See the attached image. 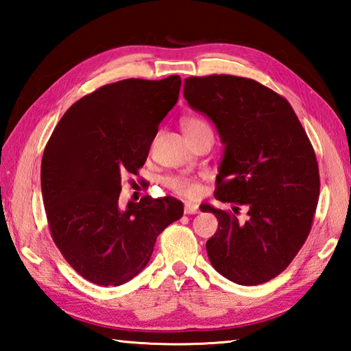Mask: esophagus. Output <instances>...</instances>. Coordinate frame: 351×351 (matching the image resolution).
Wrapping results in <instances>:
<instances>
[{
  "mask_svg": "<svg viewBox=\"0 0 351 351\" xmlns=\"http://www.w3.org/2000/svg\"><path fill=\"white\" fill-rule=\"evenodd\" d=\"M198 204H193V203H186L184 204V213L186 215H195V213H198Z\"/></svg>",
  "mask_w": 351,
  "mask_h": 351,
  "instance_id": "34e87169",
  "label": "esophagus"
}]
</instances>
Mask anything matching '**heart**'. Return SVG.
<instances>
[{
	"instance_id": "1",
	"label": "heart",
	"mask_w": 351,
	"mask_h": 351,
	"mask_svg": "<svg viewBox=\"0 0 351 351\" xmlns=\"http://www.w3.org/2000/svg\"><path fill=\"white\" fill-rule=\"evenodd\" d=\"M181 123H182L184 133L186 134H192V133L199 132V130L210 128L207 125L206 121H203V119L197 116H186L181 121ZM165 186L173 190L175 193L182 195V197H197L199 192V186L197 181L192 180V178L181 176V175L169 176L167 180H165Z\"/></svg>"
}]
</instances>
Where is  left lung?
<instances>
[{"instance_id":"left-lung-1","label":"left lung","mask_w":351,"mask_h":351,"mask_svg":"<svg viewBox=\"0 0 351 351\" xmlns=\"http://www.w3.org/2000/svg\"><path fill=\"white\" fill-rule=\"evenodd\" d=\"M184 97L215 123L224 145L215 198L234 212L201 206L218 219L206 249L228 280L269 282L304 246L320 190L316 153L288 100L252 79L189 77ZM247 209L240 220L239 206Z\"/></svg>"}]
</instances>
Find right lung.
<instances>
[{
  "instance_id": "right-lung-1",
  "label": "right lung",
  "mask_w": 351,
  "mask_h": 351,
  "mask_svg": "<svg viewBox=\"0 0 351 351\" xmlns=\"http://www.w3.org/2000/svg\"><path fill=\"white\" fill-rule=\"evenodd\" d=\"M180 88V75L100 86L64 112L47 141L41 192L52 240L91 283L132 280L150 261L158 235L182 217V203L171 197L119 206L122 175L145 164Z\"/></svg>"
}]
</instances>
